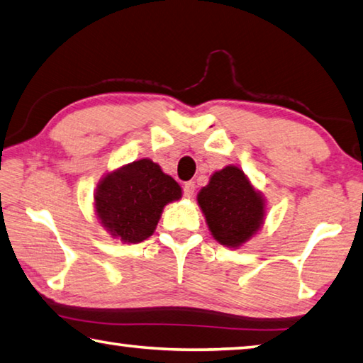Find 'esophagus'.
<instances>
[{"mask_svg":"<svg viewBox=\"0 0 363 363\" xmlns=\"http://www.w3.org/2000/svg\"><path fill=\"white\" fill-rule=\"evenodd\" d=\"M195 182H192V181H189V182H186L184 184V195L187 196V199H192L194 196V194H195Z\"/></svg>","mask_w":363,"mask_h":363,"instance_id":"esophagus-1","label":"esophagus"}]
</instances>
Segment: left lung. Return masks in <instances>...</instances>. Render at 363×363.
<instances>
[{"instance_id":"left-lung-1","label":"left lung","mask_w":363,"mask_h":363,"mask_svg":"<svg viewBox=\"0 0 363 363\" xmlns=\"http://www.w3.org/2000/svg\"><path fill=\"white\" fill-rule=\"evenodd\" d=\"M196 201L213 238L230 249L246 245L265 223V199L235 164L214 171Z\"/></svg>"}]
</instances>
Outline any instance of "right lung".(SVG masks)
<instances>
[{
  "label": "right lung",
  "mask_w": 363,
  "mask_h": 363,
  "mask_svg": "<svg viewBox=\"0 0 363 363\" xmlns=\"http://www.w3.org/2000/svg\"><path fill=\"white\" fill-rule=\"evenodd\" d=\"M182 189L150 159L109 171L94 195L95 214L114 240L136 245L155 232L163 208L181 200Z\"/></svg>",
  "instance_id": "add662e5"
}]
</instances>
